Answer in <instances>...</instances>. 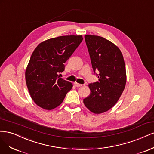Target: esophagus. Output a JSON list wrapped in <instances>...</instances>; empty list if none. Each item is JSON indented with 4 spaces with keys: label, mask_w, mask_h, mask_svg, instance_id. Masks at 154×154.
Returning a JSON list of instances; mask_svg holds the SVG:
<instances>
[{
    "label": "esophagus",
    "mask_w": 154,
    "mask_h": 154,
    "mask_svg": "<svg viewBox=\"0 0 154 154\" xmlns=\"http://www.w3.org/2000/svg\"><path fill=\"white\" fill-rule=\"evenodd\" d=\"M74 85H75V86L76 87H77V88L82 86V84H79V83H77V82H74Z\"/></svg>",
    "instance_id": "1"
}]
</instances>
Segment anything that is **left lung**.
<instances>
[{
    "mask_svg": "<svg viewBox=\"0 0 154 154\" xmlns=\"http://www.w3.org/2000/svg\"><path fill=\"white\" fill-rule=\"evenodd\" d=\"M94 72L98 81L90 84V95L83 100L91 112L100 114L115 105L125 89L127 75L122 54L111 42L103 37L85 35Z\"/></svg>",
    "mask_w": 154,
    "mask_h": 154,
    "instance_id": "8db88e82",
    "label": "left lung"
}]
</instances>
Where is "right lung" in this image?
<instances>
[{"instance_id":"add662e5","label":"right lung","mask_w":154,"mask_h":154,"mask_svg":"<svg viewBox=\"0 0 154 154\" xmlns=\"http://www.w3.org/2000/svg\"><path fill=\"white\" fill-rule=\"evenodd\" d=\"M82 39L81 35L59 36L40 43L34 49L26 70V81L37 106L52 110L63 102L73 85L58 74L64 71V63Z\"/></svg>"}]
</instances>
